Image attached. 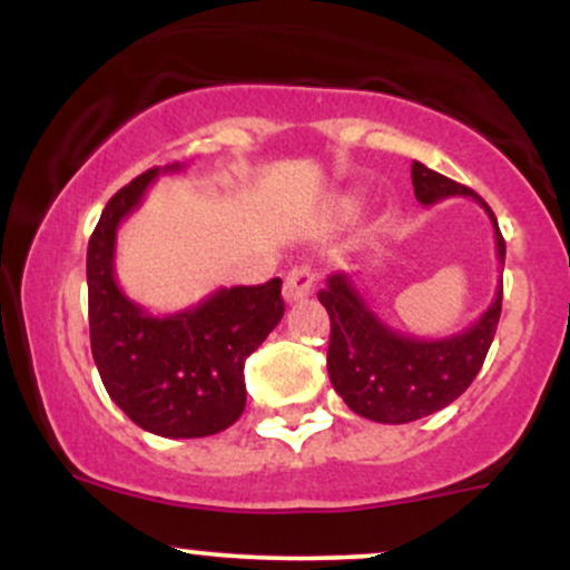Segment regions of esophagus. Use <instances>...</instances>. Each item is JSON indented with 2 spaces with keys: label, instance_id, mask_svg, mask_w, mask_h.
I'll return each mask as SVG.
<instances>
[{
  "label": "esophagus",
  "instance_id": "obj_1",
  "mask_svg": "<svg viewBox=\"0 0 570 570\" xmlns=\"http://www.w3.org/2000/svg\"><path fill=\"white\" fill-rule=\"evenodd\" d=\"M313 294V273L311 267H294L284 281V299L286 303H303Z\"/></svg>",
  "mask_w": 570,
  "mask_h": 570
}]
</instances>
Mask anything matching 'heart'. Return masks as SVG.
<instances>
[{
	"instance_id": "heart-1",
	"label": "heart",
	"mask_w": 570,
	"mask_h": 570,
	"mask_svg": "<svg viewBox=\"0 0 570 570\" xmlns=\"http://www.w3.org/2000/svg\"><path fill=\"white\" fill-rule=\"evenodd\" d=\"M353 212V208L351 206H345V214H351Z\"/></svg>"
}]
</instances>
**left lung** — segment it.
Instances as JSON below:
<instances>
[{"label": "left lung", "instance_id": "1", "mask_svg": "<svg viewBox=\"0 0 570 570\" xmlns=\"http://www.w3.org/2000/svg\"><path fill=\"white\" fill-rule=\"evenodd\" d=\"M412 187L423 206L463 195L485 208L493 222L495 257L503 267L507 244L495 214L474 189L412 160ZM503 281L499 278L493 303L466 330L450 337L423 340L385 324L358 289V276L335 273L326 278L318 299L330 313L332 335L326 351V370L343 402L375 423H410L440 412L455 402L485 362L495 326L501 318Z\"/></svg>", "mask_w": 570, "mask_h": 570}]
</instances>
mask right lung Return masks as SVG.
Segmentation results:
<instances>
[{"label":"right lung","mask_w":570,"mask_h":570,"mask_svg":"<svg viewBox=\"0 0 570 570\" xmlns=\"http://www.w3.org/2000/svg\"><path fill=\"white\" fill-rule=\"evenodd\" d=\"M149 168L101 212L88 244L90 351L104 389L136 426L168 440L212 436L246 407L244 364L284 318L281 278L222 286L198 305L155 316L128 297L115 276L117 230L141 206L160 174Z\"/></svg>","instance_id":"obj_1"}]
</instances>
